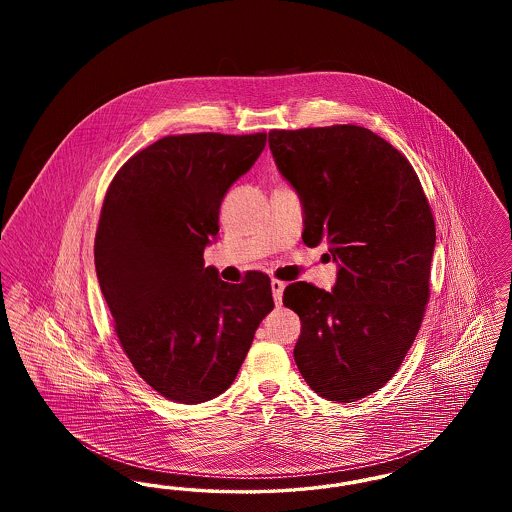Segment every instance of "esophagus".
Returning a JSON list of instances; mask_svg holds the SVG:
<instances>
[{
	"instance_id": "34e87169",
	"label": "esophagus",
	"mask_w": 512,
	"mask_h": 512,
	"mask_svg": "<svg viewBox=\"0 0 512 512\" xmlns=\"http://www.w3.org/2000/svg\"><path fill=\"white\" fill-rule=\"evenodd\" d=\"M270 288H272V297H274L276 307H280V305H282V293H284L286 284L280 282V280H272V282H270Z\"/></svg>"
}]
</instances>
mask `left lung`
Wrapping results in <instances>:
<instances>
[{
  "instance_id": "left-lung-1",
  "label": "left lung",
  "mask_w": 512,
  "mask_h": 512,
  "mask_svg": "<svg viewBox=\"0 0 512 512\" xmlns=\"http://www.w3.org/2000/svg\"><path fill=\"white\" fill-rule=\"evenodd\" d=\"M278 172L303 207V244L328 247L332 292L284 290L301 318L293 357L311 390L351 403L386 386L418 334L430 297L436 224L411 163L368 128L272 130Z\"/></svg>"
}]
</instances>
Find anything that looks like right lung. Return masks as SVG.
Returning a JSON list of instances; mask_svg holds the SVG:
<instances>
[{"label": "right lung", "mask_w": 512, "mask_h": 512, "mask_svg": "<svg viewBox=\"0 0 512 512\" xmlns=\"http://www.w3.org/2000/svg\"><path fill=\"white\" fill-rule=\"evenodd\" d=\"M265 144L267 134L167 136L128 159L105 195L99 288L136 372L176 403L228 390L274 309L267 274L228 284L203 261L224 195Z\"/></svg>", "instance_id": "1"}]
</instances>
